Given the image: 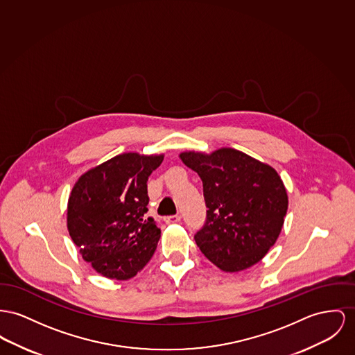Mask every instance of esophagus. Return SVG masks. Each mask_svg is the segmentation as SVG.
Here are the masks:
<instances>
[{
    "instance_id": "esophagus-1",
    "label": "esophagus",
    "mask_w": 355,
    "mask_h": 355,
    "mask_svg": "<svg viewBox=\"0 0 355 355\" xmlns=\"http://www.w3.org/2000/svg\"><path fill=\"white\" fill-rule=\"evenodd\" d=\"M180 219H182L180 215H169V216L164 218L166 223H178V222H180Z\"/></svg>"
}]
</instances>
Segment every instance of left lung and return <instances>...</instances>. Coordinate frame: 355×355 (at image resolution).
Listing matches in <instances>:
<instances>
[{"label": "left lung", "mask_w": 355, "mask_h": 355, "mask_svg": "<svg viewBox=\"0 0 355 355\" xmlns=\"http://www.w3.org/2000/svg\"><path fill=\"white\" fill-rule=\"evenodd\" d=\"M180 159L203 183L206 222L196 232L200 252L225 272H239L268 253L280 236L288 195L279 173L233 148Z\"/></svg>", "instance_id": "obj_1"}]
</instances>
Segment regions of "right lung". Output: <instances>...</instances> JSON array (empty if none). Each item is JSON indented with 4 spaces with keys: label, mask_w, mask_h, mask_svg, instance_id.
<instances>
[{
    "label": "right lung",
    "mask_w": 355,
    "mask_h": 355,
    "mask_svg": "<svg viewBox=\"0 0 355 355\" xmlns=\"http://www.w3.org/2000/svg\"><path fill=\"white\" fill-rule=\"evenodd\" d=\"M163 159L122 153L83 173L72 189L69 233L82 259L107 279L136 276L156 250L160 229L146 215V182Z\"/></svg>",
    "instance_id": "right-lung-1"
}]
</instances>
